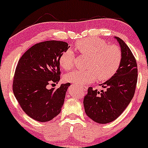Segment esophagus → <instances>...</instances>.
Wrapping results in <instances>:
<instances>
[{"mask_svg": "<svg viewBox=\"0 0 148 148\" xmlns=\"http://www.w3.org/2000/svg\"><path fill=\"white\" fill-rule=\"evenodd\" d=\"M80 89L82 90H83V91H86V90H87V88L86 87H81Z\"/></svg>", "mask_w": 148, "mask_h": 148, "instance_id": "1", "label": "esophagus"}]
</instances>
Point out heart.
I'll return each instance as SVG.
<instances>
[{"label":"heart","mask_w":148,"mask_h":148,"mask_svg":"<svg viewBox=\"0 0 148 148\" xmlns=\"http://www.w3.org/2000/svg\"><path fill=\"white\" fill-rule=\"evenodd\" d=\"M75 48L81 55L88 57L85 70H75L68 73L64 79L77 86H83L98 79L105 82L112 78L119 69L122 59L121 48L116 45H108L98 38H87L75 43ZM75 56L71 50L63 52L59 58L60 65L69 70L74 65Z\"/></svg>","instance_id":"b5f03b06"}]
</instances>
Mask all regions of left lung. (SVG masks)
Segmentation results:
<instances>
[{
    "label": "left lung",
    "instance_id": "obj_1",
    "mask_svg": "<svg viewBox=\"0 0 148 148\" xmlns=\"http://www.w3.org/2000/svg\"><path fill=\"white\" fill-rule=\"evenodd\" d=\"M114 38L122 53L119 69L111 79L101 84L107 88L105 91L89 87L84 98L86 114L99 124H108L119 117L132 100L137 84L136 58L124 40L119 37Z\"/></svg>",
    "mask_w": 148,
    "mask_h": 148
}]
</instances>
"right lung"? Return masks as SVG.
Returning a JSON list of instances; mask_svg holds the SVG:
<instances>
[{
	"mask_svg": "<svg viewBox=\"0 0 148 148\" xmlns=\"http://www.w3.org/2000/svg\"><path fill=\"white\" fill-rule=\"evenodd\" d=\"M69 46L60 40L36 43L21 57L14 72L12 90L23 111L40 122L50 121L60 113L69 83L48 89L60 79L59 58Z\"/></svg>",
	"mask_w": 148,
	"mask_h": 148,
	"instance_id": "obj_1",
	"label": "right lung"
}]
</instances>
